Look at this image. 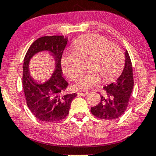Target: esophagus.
I'll return each instance as SVG.
<instances>
[{
	"label": "esophagus",
	"mask_w": 156,
	"mask_h": 156,
	"mask_svg": "<svg viewBox=\"0 0 156 156\" xmlns=\"http://www.w3.org/2000/svg\"><path fill=\"white\" fill-rule=\"evenodd\" d=\"M89 93L88 91H86V90H79L77 92V94L79 95H81V96H85L87 95Z\"/></svg>",
	"instance_id": "esophagus-1"
}]
</instances>
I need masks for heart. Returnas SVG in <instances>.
Masks as SVG:
<instances>
[{
  "label": "heart",
  "instance_id": "1",
  "mask_svg": "<svg viewBox=\"0 0 156 156\" xmlns=\"http://www.w3.org/2000/svg\"><path fill=\"white\" fill-rule=\"evenodd\" d=\"M74 50L65 52L62 58V69L71 80H75L83 71V61L89 60L87 73L76 80L75 87L88 88L102 79L109 82L120 75L125 66L124 52L118 44L99 34H87L73 43Z\"/></svg>",
  "mask_w": 156,
  "mask_h": 156
}]
</instances>
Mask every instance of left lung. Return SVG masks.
Masks as SVG:
<instances>
[{"mask_svg":"<svg viewBox=\"0 0 156 156\" xmlns=\"http://www.w3.org/2000/svg\"><path fill=\"white\" fill-rule=\"evenodd\" d=\"M133 84L132 62L126 51L125 64L122 74L116 82L103 87L105 95H100V103L91 108V112L101 120H115L120 118L128 106Z\"/></svg>","mask_w":156,"mask_h":156,"instance_id":"left-lung-1","label":"left lung"}]
</instances>
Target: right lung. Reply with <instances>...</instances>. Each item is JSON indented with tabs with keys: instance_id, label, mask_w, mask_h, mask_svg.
<instances>
[{
	"instance_id": "right-lung-1",
	"label": "right lung",
	"mask_w": 156,
	"mask_h": 156,
	"mask_svg": "<svg viewBox=\"0 0 156 156\" xmlns=\"http://www.w3.org/2000/svg\"><path fill=\"white\" fill-rule=\"evenodd\" d=\"M67 41L63 36H42L31 44L24 58L22 83L26 104L32 114L44 122H56L65 118L76 96V93L64 94L68 82L62 76L61 60ZM42 51H48L54 56L56 70L47 82L38 84L29 74L28 64L34 54Z\"/></svg>"
}]
</instances>
